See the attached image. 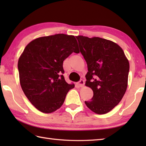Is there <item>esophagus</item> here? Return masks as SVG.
<instances>
[{
    "label": "esophagus",
    "instance_id": "34e87169",
    "mask_svg": "<svg viewBox=\"0 0 146 146\" xmlns=\"http://www.w3.org/2000/svg\"><path fill=\"white\" fill-rule=\"evenodd\" d=\"M85 84V81L83 80H80V81L78 83V85H79V86H83Z\"/></svg>",
    "mask_w": 146,
    "mask_h": 146
}]
</instances>
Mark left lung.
<instances>
[{"instance_id":"left-lung-1","label":"left lung","mask_w":146,"mask_h":146,"mask_svg":"<svg viewBox=\"0 0 146 146\" xmlns=\"http://www.w3.org/2000/svg\"><path fill=\"white\" fill-rule=\"evenodd\" d=\"M76 38L88 66L85 85L94 92L91 100L85 103L96 113H107L119 104L126 92L129 61L122 49L109 40Z\"/></svg>"}]
</instances>
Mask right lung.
<instances>
[{
    "mask_svg": "<svg viewBox=\"0 0 146 146\" xmlns=\"http://www.w3.org/2000/svg\"><path fill=\"white\" fill-rule=\"evenodd\" d=\"M79 53L74 36L58 34L33 40L18 61L21 88L34 106L43 113H51L63 104L74 88L64 78L63 61L72 52Z\"/></svg>",
    "mask_w": 146,
    "mask_h": 146,
    "instance_id": "1",
    "label": "right lung"
}]
</instances>
